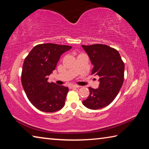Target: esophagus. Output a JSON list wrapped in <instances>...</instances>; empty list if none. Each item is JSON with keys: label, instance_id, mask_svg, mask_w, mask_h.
<instances>
[{"label": "esophagus", "instance_id": "34e87169", "mask_svg": "<svg viewBox=\"0 0 149 149\" xmlns=\"http://www.w3.org/2000/svg\"><path fill=\"white\" fill-rule=\"evenodd\" d=\"M80 86H79V85H70V86H69L70 89H74V88H78Z\"/></svg>", "mask_w": 149, "mask_h": 149}]
</instances>
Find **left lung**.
I'll use <instances>...</instances> for the list:
<instances>
[{
    "label": "left lung",
    "instance_id": "obj_1",
    "mask_svg": "<svg viewBox=\"0 0 149 149\" xmlns=\"http://www.w3.org/2000/svg\"><path fill=\"white\" fill-rule=\"evenodd\" d=\"M93 65L92 74L100 77L98 89L89 87V95L83 104L91 110L109 105L116 97L124 79V63L120 53L106 45H81Z\"/></svg>",
    "mask_w": 149,
    "mask_h": 149
}]
</instances>
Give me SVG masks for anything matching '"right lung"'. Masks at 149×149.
Segmentation results:
<instances>
[{"label": "right lung", "instance_id": "add662e5", "mask_svg": "<svg viewBox=\"0 0 149 149\" xmlns=\"http://www.w3.org/2000/svg\"><path fill=\"white\" fill-rule=\"evenodd\" d=\"M68 45L53 43L38 45L25 58L22 84L27 98L37 109L54 112L64 107L68 87L48 82L60 56L71 49Z\"/></svg>", "mask_w": 149, "mask_h": 149}]
</instances>
